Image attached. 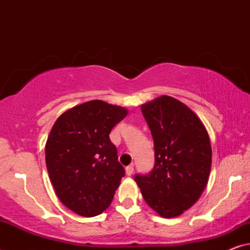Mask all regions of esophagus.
Instances as JSON below:
<instances>
[{"instance_id":"34e87169","label":"esophagus","mask_w":250,"mask_h":250,"mask_svg":"<svg viewBox=\"0 0 250 250\" xmlns=\"http://www.w3.org/2000/svg\"><path fill=\"white\" fill-rule=\"evenodd\" d=\"M132 173H133V164H130V166L125 167V174L130 176V175H132Z\"/></svg>"}]
</instances>
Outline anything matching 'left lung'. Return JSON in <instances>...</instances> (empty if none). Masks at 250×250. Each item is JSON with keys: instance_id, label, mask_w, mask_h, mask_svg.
<instances>
[{"instance_id": "8db88e82", "label": "left lung", "mask_w": 250, "mask_h": 250, "mask_svg": "<svg viewBox=\"0 0 250 250\" xmlns=\"http://www.w3.org/2000/svg\"><path fill=\"white\" fill-rule=\"evenodd\" d=\"M154 142V167L134 180L152 209L176 217L197 202L208 182L211 147L203 122L188 105L161 96L141 105Z\"/></svg>"}]
</instances>
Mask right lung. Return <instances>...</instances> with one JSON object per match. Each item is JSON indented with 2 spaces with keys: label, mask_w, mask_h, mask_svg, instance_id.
I'll return each instance as SVG.
<instances>
[{
  "label": "right lung",
  "mask_w": 250,
  "mask_h": 250,
  "mask_svg": "<svg viewBox=\"0 0 250 250\" xmlns=\"http://www.w3.org/2000/svg\"><path fill=\"white\" fill-rule=\"evenodd\" d=\"M126 115L124 107L91 100L67 110L50 130L45 146L50 182L62 204L80 216L107 209L125 176L109 134Z\"/></svg>",
  "instance_id": "obj_1"
}]
</instances>
